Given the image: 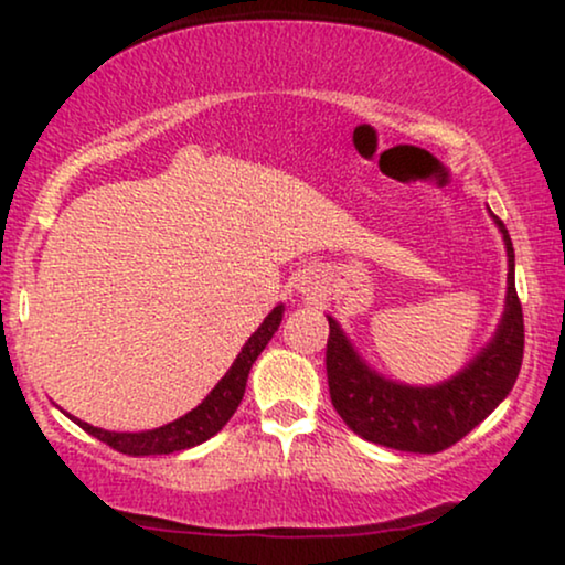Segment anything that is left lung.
Masks as SVG:
<instances>
[{"mask_svg": "<svg viewBox=\"0 0 565 565\" xmlns=\"http://www.w3.org/2000/svg\"><path fill=\"white\" fill-rule=\"evenodd\" d=\"M491 218L504 238L509 265L504 313L489 344L447 381L435 385L391 381L360 358L339 321L327 316L331 404L354 435L404 452L447 450L476 429L514 388L524 352L522 306L514 288V246L504 223L493 213Z\"/></svg>", "mask_w": 565, "mask_h": 565, "instance_id": "obj_1", "label": "left lung"}]
</instances>
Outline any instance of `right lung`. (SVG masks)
<instances>
[{"label": "right lung", "instance_id": "obj_1", "mask_svg": "<svg viewBox=\"0 0 565 565\" xmlns=\"http://www.w3.org/2000/svg\"><path fill=\"white\" fill-rule=\"evenodd\" d=\"M285 306H275L273 311L265 316V321L259 323V329L246 339L242 352L236 354L234 365L228 367V373L215 383V388L207 393V396L200 401V404L188 412L180 419L164 424V427L146 429V431H107L99 427H92V424L76 419V416L66 414L74 424H79L84 431H89L92 437H97L99 443L110 445L113 450L126 452V455H169L190 450L205 439L226 427V422L234 416V412L242 404L246 377H249V370L254 360L259 358L262 350H265L269 339L275 337V331L280 329Z\"/></svg>", "mask_w": 565, "mask_h": 565}]
</instances>
